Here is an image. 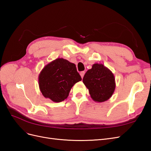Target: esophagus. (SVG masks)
I'll list each match as a JSON object with an SVG mask.
<instances>
[{
  "label": "esophagus",
  "mask_w": 151,
  "mask_h": 151,
  "mask_svg": "<svg viewBox=\"0 0 151 151\" xmlns=\"http://www.w3.org/2000/svg\"><path fill=\"white\" fill-rule=\"evenodd\" d=\"M84 74H85V72H84V71H82V72H80V75H81L82 78H83V77H84Z\"/></svg>",
  "instance_id": "esophagus-1"
}]
</instances>
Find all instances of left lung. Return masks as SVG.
<instances>
[{
	"label": "left lung",
	"instance_id": "1",
	"mask_svg": "<svg viewBox=\"0 0 151 151\" xmlns=\"http://www.w3.org/2000/svg\"><path fill=\"white\" fill-rule=\"evenodd\" d=\"M83 83L94 101L104 102L111 97L115 89V79L112 72L102 63H94L86 72Z\"/></svg>",
	"mask_w": 151,
	"mask_h": 151
}]
</instances>
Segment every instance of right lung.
I'll return each mask as SVG.
<instances>
[{"instance_id": "add662e5", "label": "right lung", "mask_w": 151, "mask_h": 151, "mask_svg": "<svg viewBox=\"0 0 151 151\" xmlns=\"http://www.w3.org/2000/svg\"><path fill=\"white\" fill-rule=\"evenodd\" d=\"M81 80L74 63L62 58L48 63L38 76L39 88L43 96L56 103L67 99L72 86Z\"/></svg>"}]
</instances>
